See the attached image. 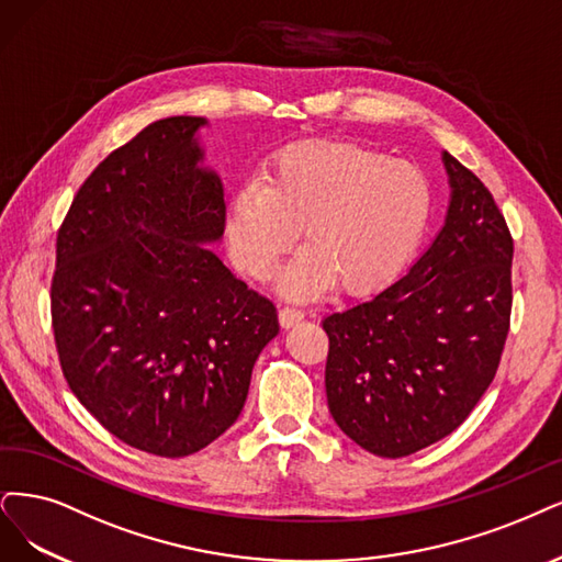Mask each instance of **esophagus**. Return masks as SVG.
Wrapping results in <instances>:
<instances>
[{
	"label": "esophagus",
	"instance_id": "obj_1",
	"mask_svg": "<svg viewBox=\"0 0 562 562\" xmlns=\"http://www.w3.org/2000/svg\"><path fill=\"white\" fill-rule=\"evenodd\" d=\"M278 317H280V324L284 328H292V326H296L299 322L305 319V313H303V310H299V307H282Z\"/></svg>",
	"mask_w": 562,
	"mask_h": 562
}]
</instances>
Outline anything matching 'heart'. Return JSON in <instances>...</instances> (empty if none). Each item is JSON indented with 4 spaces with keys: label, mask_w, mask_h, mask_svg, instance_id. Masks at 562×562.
<instances>
[{
    "label": "heart",
    "mask_w": 562,
    "mask_h": 562,
    "mask_svg": "<svg viewBox=\"0 0 562 562\" xmlns=\"http://www.w3.org/2000/svg\"><path fill=\"white\" fill-rule=\"evenodd\" d=\"M432 187L417 166L357 143L307 140L284 148L268 180H249L226 211V240L240 270L266 280L299 238L280 289L310 299L340 282L372 294L396 280L426 238Z\"/></svg>",
    "instance_id": "heart-1"
}]
</instances>
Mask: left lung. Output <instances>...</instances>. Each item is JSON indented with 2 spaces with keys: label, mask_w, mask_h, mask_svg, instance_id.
Here are the masks:
<instances>
[{
  "label": "left lung",
  "mask_w": 562,
  "mask_h": 562,
  "mask_svg": "<svg viewBox=\"0 0 562 562\" xmlns=\"http://www.w3.org/2000/svg\"><path fill=\"white\" fill-rule=\"evenodd\" d=\"M445 226L407 276L324 317L326 398L347 438L403 459L459 428L509 334L514 243L484 182L442 153Z\"/></svg>",
  "instance_id": "left-lung-1"
}]
</instances>
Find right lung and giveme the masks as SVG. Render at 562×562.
Segmentation results:
<instances>
[{"instance_id": "add662e5", "label": "right lung", "mask_w": 562, "mask_h": 562, "mask_svg": "<svg viewBox=\"0 0 562 562\" xmlns=\"http://www.w3.org/2000/svg\"><path fill=\"white\" fill-rule=\"evenodd\" d=\"M205 117L148 124L82 182L57 234L50 313L59 366L92 417L164 459L232 428L278 310L211 247L224 190Z\"/></svg>"}]
</instances>
